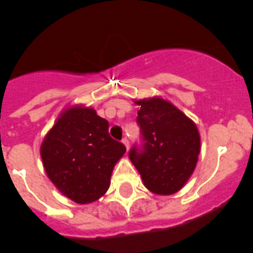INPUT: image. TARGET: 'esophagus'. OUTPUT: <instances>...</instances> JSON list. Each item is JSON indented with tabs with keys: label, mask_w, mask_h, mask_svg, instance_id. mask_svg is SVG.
<instances>
[{
	"label": "esophagus",
	"mask_w": 253,
	"mask_h": 253,
	"mask_svg": "<svg viewBox=\"0 0 253 253\" xmlns=\"http://www.w3.org/2000/svg\"><path fill=\"white\" fill-rule=\"evenodd\" d=\"M122 142H124V145L126 146V150L128 151V148H129V141H128V138H127V137H125L124 140H122Z\"/></svg>",
	"instance_id": "34e87169"
}]
</instances>
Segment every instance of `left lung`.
I'll list each match as a JSON object with an SVG mask.
<instances>
[{
	"label": "left lung",
	"mask_w": 253,
	"mask_h": 253,
	"mask_svg": "<svg viewBox=\"0 0 253 253\" xmlns=\"http://www.w3.org/2000/svg\"><path fill=\"white\" fill-rule=\"evenodd\" d=\"M140 142L128 157L143 185L157 195H172L183 187L197 164V127L178 108L161 98L137 101Z\"/></svg>",
	"instance_id": "left-lung-1"
}]
</instances>
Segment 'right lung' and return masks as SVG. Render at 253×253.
Returning <instances> with one entry per match:
<instances>
[{
    "instance_id": "right-lung-1",
    "label": "right lung",
    "mask_w": 253,
    "mask_h": 253,
    "mask_svg": "<svg viewBox=\"0 0 253 253\" xmlns=\"http://www.w3.org/2000/svg\"><path fill=\"white\" fill-rule=\"evenodd\" d=\"M126 152L108 133V121L93 108L66 111L41 146L49 180L70 200L89 204L105 195L116 162Z\"/></svg>"
}]
</instances>
